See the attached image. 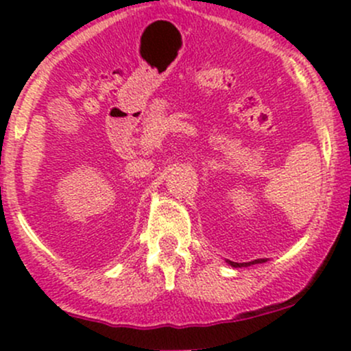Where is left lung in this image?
Here are the masks:
<instances>
[{"label": "left lung", "instance_id": "8db88e82", "mask_svg": "<svg viewBox=\"0 0 351 351\" xmlns=\"http://www.w3.org/2000/svg\"><path fill=\"white\" fill-rule=\"evenodd\" d=\"M229 264L232 265V267H247V265L251 264H261V263H265V259H256V261H251V263H231V261H228Z\"/></svg>", "mask_w": 351, "mask_h": 351}]
</instances>
